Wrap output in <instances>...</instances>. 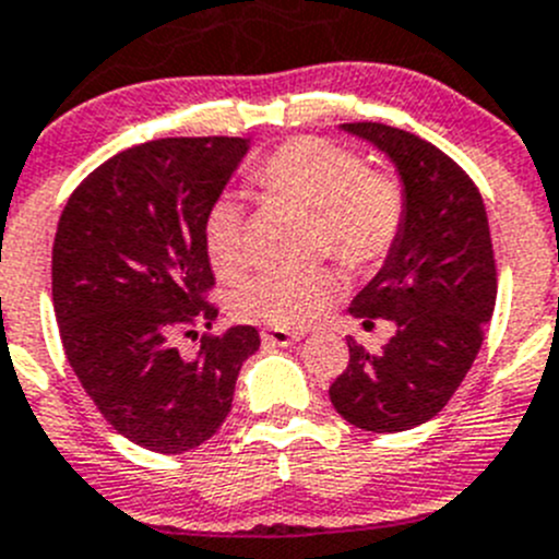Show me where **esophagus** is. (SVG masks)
Here are the masks:
<instances>
[{"instance_id":"1","label":"esophagus","mask_w":559,"mask_h":559,"mask_svg":"<svg viewBox=\"0 0 559 559\" xmlns=\"http://www.w3.org/2000/svg\"><path fill=\"white\" fill-rule=\"evenodd\" d=\"M262 342L264 347H292V344L300 342V336L289 331H275V328H267V331H262Z\"/></svg>"}]
</instances>
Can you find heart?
<instances>
[{
  "label": "heart",
  "instance_id": "b5f03b06",
  "mask_svg": "<svg viewBox=\"0 0 559 559\" xmlns=\"http://www.w3.org/2000/svg\"><path fill=\"white\" fill-rule=\"evenodd\" d=\"M250 181L270 195L306 206L320 217V239L350 267H374L389 255L405 223V195L389 176L369 174L356 151L320 138H295L250 168ZM209 264L234 278L248 264L242 203L223 195L203 221ZM342 295L331 267L306 273H264L239 286L231 314L239 322L304 331L314 325Z\"/></svg>",
  "mask_w": 559,
  "mask_h": 559
}]
</instances>
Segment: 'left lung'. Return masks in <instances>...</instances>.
Segmentation results:
<instances>
[{
  "label": "left lung",
  "mask_w": 559,
  "mask_h": 559,
  "mask_svg": "<svg viewBox=\"0 0 559 559\" xmlns=\"http://www.w3.org/2000/svg\"><path fill=\"white\" fill-rule=\"evenodd\" d=\"M372 143L403 181L405 223L383 267L353 297L350 314L397 333L383 350L347 338L350 364L333 380L342 419L369 432H400L430 421L472 369L497 306V264L485 203L444 151L385 123H342Z\"/></svg>",
  "instance_id": "obj_1"
}]
</instances>
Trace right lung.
<instances>
[{
    "label": "right lung",
    "mask_w": 559,
    "mask_h": 559,
    "mask_svg": "<svg viewBox=\"0 0 559 559\" xmlns=\"http://www.w3.org/2000/svg\"><path fill=\"white\" fill-rule=\"evenodd\" d=\"M250 148L245 138H165L115 154L68 198L51 248L62 350L104 419L134 444L179 455L215 436L231 411L253 325L212 328L215 275L203 221Z\"/></svg>",
    "instance_id": "add662e5"
}]
</instances>
